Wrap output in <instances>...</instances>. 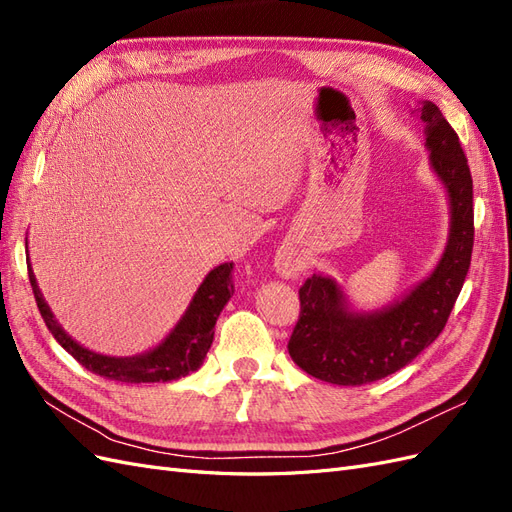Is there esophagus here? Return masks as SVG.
<instances>
[{
  "instance_id": "1",
  "label": "esophagus",
  "mask_w": 512,
  "mask_h": 512,
  "mask_svg": "<svg viewBox=\"0 0 512 512\" xmlns=\"http://www.w3.org/2000/svg\"><path fill=\"white\" fill-rule=\"evenodd\" d=\"M275 269L282 277H286V280H292V277L299 275V262L288 252H280L275 258Z\"/></svg>"
}]
</instances>
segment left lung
I'll return each mask as SVG.
<instances>
[{"instance_id":"left-lung-1","label":"left lung","mask_w":512,"mask_h":512,"mask_svg":"<svg viewBox=\"0 0 512 512\" xmlns=\"http://www.w3.org/2000/svg\"><path fill=\"white\" fill-rule=\"evenodd\" d=\"M425 123L429 164L451 209L448 241L438 265L404 297L380 309H354L342 284L314 273L301 286V314L288 352L309 376L339 386H361L395 374L436 339L451 316L470 269L474 245L472 175L459 136L440 108H414Z\"/></svg>"}]
</instances>
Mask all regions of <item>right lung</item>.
<instances>
[{
	"label": "right lung",
	"mask_w": 512,
	"mask_h": 512,
	"mask_svg": "<svg viewBox=\"0 0 512 512\" xmlns=\"http://www.w3.org/2000/svg\"><path fill=\"white\" fill-rule=\"evenodd\" d=\"M27 271L40 314L46 322V327H49V331L59 342V346L70 352L83 367L94 371V374L106 380L126 384L170 382L196 371L203 365L205 356L213 344L215 322H218V316L228 303L230 294L235 292L230 282L232 262H224V265L215 267L213 271L207 273L203 284L194 292L185 314L175 324V329L170 331L156 348L134 356H108L74 342V339L64 331V327L55 320L49 303L44 301L36 282V275L32 271V262H27Z\"/></svg>",
	"instance_id": "obj_1"
}]
</instances>
